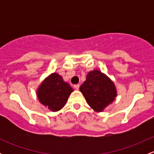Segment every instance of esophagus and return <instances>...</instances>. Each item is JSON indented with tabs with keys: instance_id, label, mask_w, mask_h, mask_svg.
<instances>
[{
	"instance_id": "1",
	"label": "esophagus",
	"mask_w": 154,
	"mask_h": 154,
	"mask_svg": "<svg viewBox=\"0 0 154 154\" xmlns=\"http://www.w3.org/2000/svg\"><path fill=\"white\" fill-rule=\"evenodd\" d=\"M74 88H75L76 90H78L79 88H80V85H79V84H76V85H74Z\"/></svg>"
}]
</instances>
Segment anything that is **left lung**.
<instances>
[{"label": "left lung", "mask_w": 154, "mask_h": 154, "mask_svg": "<svg viewBox=\"0 0 154 154\" xmlns=\"http://www.w3.org/2000/svg\"><path fill=\"white\" fill-rule=\"evenodd\" d=\"M80 90L90 107L98 112H103L117 96L114 83L97 69L88 73L86 81L80 86Z\"/></svg>", "instance_id": "1"}]
</instances>
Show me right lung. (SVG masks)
Masks as SVG:
<instances>
[{
    "mask_svg": "<svg viewBox=\"0 0 154 154\" xmlns=\"http://www.w3.org/2000/svg\"><path fill=\"white\" fill-rule=\"evenodd\" d=\"M74 91L71 86L63 80L62 76L52 73L46 77L36 91L40 103L52 112L63 109L68 97Z\"/></svg>",
    "mask_w": 154,
    "mask_h": 154,
    "instance_id": "right-lung-1",
    "label": "right lung"
}]
</instances>
